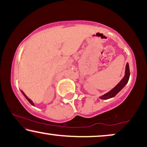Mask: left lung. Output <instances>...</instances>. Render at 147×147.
I'll use <instances>...</instances> for the list:
<instances>
[{
  "instance_id": "1",
  "label": "left lung",
  "mask_w": 147,
  "mask_h": 147,
  "mask_svg": "<svg viewBox=\"0 0 147 147\" xmlns=\"http://www.w3.org/2000/svg\"><path fill=\"white\" fill-rule=\"evenodd\" d=\"M129 77H130V68H129V65L128 64H126V72H125V76L124 78L122 79L120 83H119L118 85H117L116 87L113 88V89H111L110 91H109L108 93H107L105 95H102V96L100 97L101 99H107L109 98H111V97H113L115 95H116L118 92H120L121 90L122 89V88L124 87L125 85H126L127 83H128Z\"/></svg>"
}]
</instances>
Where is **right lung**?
Segmentation results:
<instances>
[{"instance_id":"add662e5","label":"right lung","mask_w":147,"mask_h":147,"mask_svg":"<svg viewBox=\"0 0 147 147\" xmlns=\"http://www.w3.org/2000/svg\"><path fill=\"white\" fill-rule=\"evenodd\" d=\"M21 92H22V93L23 94V95H24V96L25 97V98H26V99H27V100H28V101H29V103H31V105H34V103H33V102H32V101H31V99H29L28 98V97H27L26 96V95H25V93H23V92L22 91H21Z\"/></svg>"}]
</instances>
